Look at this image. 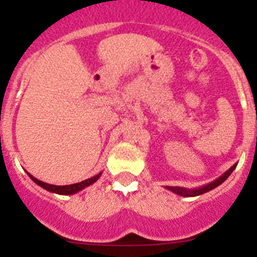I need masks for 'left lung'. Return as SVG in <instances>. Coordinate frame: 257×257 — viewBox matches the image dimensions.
I'll use <instances>...</instances> for the list:
<instances>
[{
    "mask_svg": "<svg viewBox=\"0 0 257 257\" xmlns=\"http://www.w3.org/2000/svg\"><path fill=\"white\" fill-rule=\"evenodd\" d=\"M235 168H236V164H235L234 167L230 168V169L227 170V172L225 173V174H222L221 177L217 178L216 180H214V181H212V183H210V184H208V185L203 186V188H200V189H195V190H186V189L179 188V186H169V188H168V189H169V190H172V191H174L175 194H179V195H181V196H196V195H200V194H204V193H206V191L212 190V189H215V188H216V186H219L220 184L224 183V181L230 177V174H231V173L234 172Z\"/></svg>",
    "mask_w": 257,
    "mask_h": 257,
    "instance_id": "left-lung-1",
    "label": "left lung"
}]
</instances>
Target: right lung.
<instances>
[{"instance_id":"add662e5","label":"right lung","mask_w":257,"mask_h":257,"mask_svg":"<svg viewBox=\"0 0 257 257\" xmlns=\"http://www.w3.org/2000/svg\"><path fill=\"white\" fill-rule=\"evenodd\" d=\"M30 175V174H28ZM100 177V173L98 175H95V177L93 178H89L87 179V180H83L80 181V183H77V184H71V185H51V184H47V183H43V181L38 180V179L33 178L32 175H30V178L32 179L33 181H35L36 184H38L40 186H42L43 189H46V190L48 191H52V193H57V194H63V195H71V194H74L77 193V191L82 190V189H84L85 186L90 185V184H93L94 181L98 180V178Z\"/></svg>"}]
</instances>
